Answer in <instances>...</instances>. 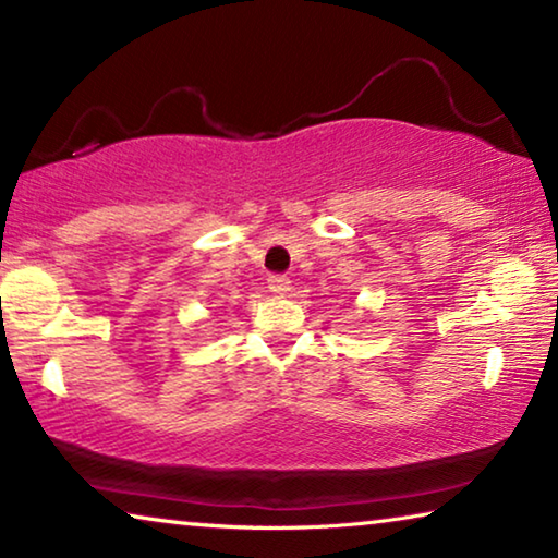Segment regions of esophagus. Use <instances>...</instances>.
<instances>
[{"instance_id":"esophagus-1","label":"esophagus","mask_w":558,"mask_h":558,"mask_svg":"<svg viewBox=\"0 0 558 558\" xmlns=\"http://www.w3.org/2000/svg\"><path fill=\"white\" fill-rule=\"evenodd\" d=\"M268 288L272 295H288L290 292V280L286 276H270L268 278Z\"/></svg>"}]
</instances>
